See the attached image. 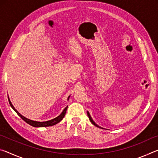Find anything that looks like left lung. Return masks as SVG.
<instances>
[{
	"mask_svg": "<svg viewBox=\"0 0 158 158\" xmlns=\"http://www.w3.org/2000/svg\"><path fill=\"white\" fill-rule=\"evenodd\" d=\"M87 114H88V116H89V120H90V121L92 123V124L93 125H94L95 126H96V127H99V128H102V127H100L99 126V125H98L97 124L95 123L93 121V119H92V118H91V116H90V114H89V111H87Z\"/></svg>",
	"mask_w": 158,
	"mask_h": 158,
	"instance_id": "left-lung-1",
	"label": "left lung"
}]
</instances>
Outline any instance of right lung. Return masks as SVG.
Instances as JSON below:
<instances>
[{
	"label": "right lung",
	"mask_w": 158,
	"mask_h": 158,
	"mask_svg": "<svg viewBox=\"0 0 158 158\" xmlns=\"http://www.w3.org/2000/svg\"><path fill=\"white\" fill-rule=\"evenodd\" d=\"M69 96L68 98V100H69ZM8 100H9V102H10V106H11V107L14 109L15 111L17 113L19 116L21 118H22L23 121H24L26 123H27L28 124H29L30 125H31V126L33 127H49V126H52V125H54L56 124H57L58 123H59L61 120H62L64 116H65V113H66V111H67V109H68V106H66V107L63 109V111L62 113H61L59 116H57L56 118H55L53 119H52L50 120V121H44V122H39V121H32V120H30L27 118L24 117L23 116H22L20 113H19V112L17 111V109H16L15 108V106L12 105V104L11 102H10V99L8 98Z\"/></svg>",
	"instance_id": "obj_1"
}]
</instances>
